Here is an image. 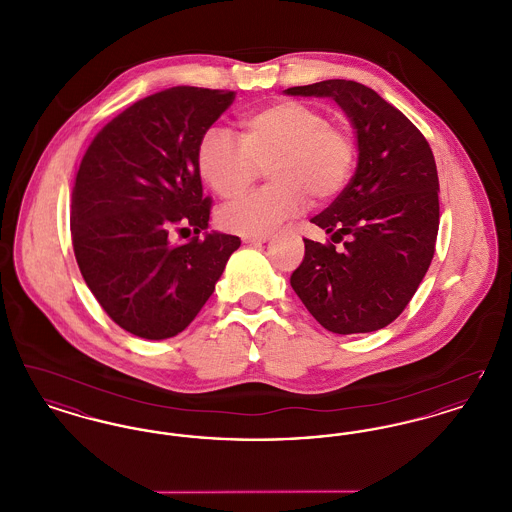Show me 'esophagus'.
I'll return each instance as SVG.
<instances>
[{
	"mask_svg": "<svg viewBox=\"0 0 512 512\" xmlns=\"http://www.w3.org/2000/svg\"><path fill=\"white\" fill-rule=\"evenodd\" d=\"M270 238H272L270 232H259V234H245L242 240L245 244H265Z\"/></svg>",
	"mask_w": 512,
	"mask_h": 512,
	"instance_id": "34e87169",
	"label": "esophagus"
}]
</instances>
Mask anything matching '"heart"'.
<instances>
[{
	"mask_svg": "<svg viewBox=\"0 0 512 512\" xmlns=\"http://www.w3.org/2000/svg\"><path fill=\"white\" fill-rule=\"evenodd\" d=\"M355 161L351 132L303 101H278L242 119V142L211 128L197 147V169L222 199H236L268 165L263 190L220 209V224L242 234L276 228L309 194L326 201L345 188Z\"/></svg>",
	"mask_w": 512,
	"mask_h": 512,
	"instance_id": "obj_1",
	"label": "heart"
}]
</instances>
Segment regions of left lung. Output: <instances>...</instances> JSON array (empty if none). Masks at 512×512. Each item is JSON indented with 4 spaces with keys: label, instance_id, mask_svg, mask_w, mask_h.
I'll return each instance as SVG.
<instances>
[{
    "label": "left lung",
    "instance_id": "obj_1",
    "mask_svg": "<svg viewBox=\"0 0 512 512\" xmlns=\"http://www.w3.org/2000/svg\"><path fill=\"white\" fill-rule=\"evenodd\" d=\"M334 99L357 136V169L311 222L334 244L305 242L290 284L334 334H366L403 313L432 263L439 226L434 153L420 130L372 88L324 80L284 90ZM336 243H343L340 250Z\"/></svg>",
    "mask_w": 512,
    "mask_h": 512
}]
</instances>
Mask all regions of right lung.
I'll list each match as a JSON object with an SVG mask.
<instances>
[{"mask_svg":"<svg viewBox=\"0 0 512 512\" xmlns=\"http://www.w3.org/2000/svg\"><path fill=\"white\" fill-rule=\"evenodd\" d=\"M234 98L194 86L147 96L107 122L80 161L71 197L74 257L103 311L138 338L180 334L242 244L220 232L198 238L209 228L211 199L203 195L197 147ZM172 231L196 236L174 245Z\"/></svg>","mask_w":512,"mask_h":512,"instance_id":"add662e5","label":"right lung"}]
</instances>
